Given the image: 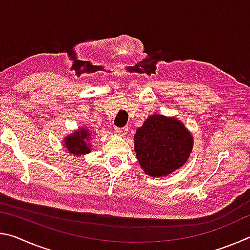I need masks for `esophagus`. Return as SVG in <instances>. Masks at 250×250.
Wrapping results in <instances>:
<instances>
[{
    "mask_svg": "<svg viewBox=\"0 0 250 250\" xmlns=\"http://www.w3.org/2000/svg\"><path fill=\"white\" fill-rule=\"evenodd\" d=\"M128 128L126 126H124V128H117L116 129V133H118L119 135H125L128 133Z\"/></svg>",
    "mask_w": 250,
    "mask_h": 250,
    "instance_id": "1",
    "label": "esophagus"
}]
</instances>
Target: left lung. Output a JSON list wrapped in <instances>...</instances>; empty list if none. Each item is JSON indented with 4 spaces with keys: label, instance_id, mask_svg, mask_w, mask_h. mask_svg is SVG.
Wrapping results in <instances>:
<instances>
[{
    "label": "left lung",
    "instance_id": "1",
    "mask_svg": "<svg viewBox=\"0 0 250 250\" xmlns=\"http://www.w3.org/2000/svg\"><path fill=\"white\" fill-rule=\"evenodd\" d=\"M193 138L174 118L153 115L134 135V150L141 167L151 176L170 174L188 159Z\"/></svg>",
    "mask_w": 250,
    "mask_h": 250
}]
</instances>
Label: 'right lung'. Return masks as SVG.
<instances>
[{"instance_id":"add662e5","label":"right lung","mask_w":250,"mask_h":250,"mask_svg":"<svg viewBox=\"0 0 250 250\" xmlns=\"http://www.w3.org/2000/svg\"><path fill=\"white\" fill-rule=\"evenodd\" d=\"M89 131H87V129L79 130L65 139V146L67 150L69 151V153H74L76 155L89 153Z\"/></svg>"}]
</instances>
